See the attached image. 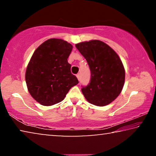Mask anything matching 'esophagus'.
Returning <instances> with one entry per match:
<instances>
[{
    "label": "esophagus",
    "mask_w": 156,
    "mask_h": 156,
    "mask_svg": "<svg viewBox=\"0 0 156 156\" xmlns=\"http://www.w3.org/2000/svg\"><path fill=\"white\" fill-rule=\"evenodd\" d=\"M76 77H77L78 80H80V73H78V74L76 75Z\"/></svg>",
    "instance_id": "esophagus-1"
}]
</instances>
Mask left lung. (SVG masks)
I'll return each instance as SVG.
<instances>
[{
    "instance_id": "8db88e82",
    "label": "left lung",
    "mask_w": 156,
    "mask_h": 156,
    "mask_svg": "<svg viewBox=\"0 0 156 156\" xmlns=\"http://www.w3.org/2000/svg\"><path fill=\"white\" fill-rule=\"evenodd\" d=\"M76 47L91 71L90 83L82 89L85 99L96 106L110 104L119 96L125 84V71L120 57L112 47L98 40L82 42Z\"/></svg>"
}]
</instances>
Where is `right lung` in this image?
Segmentation results:
<instances>
[{
	"instance_id": "right-lung-1",
	"label": "right lung",
	"mask_w": 156,
	"mask_h": 156,
	"mask_svg": "<svg viewBox=\"0 0 156 156\" xmlns=\"http://www.w3.org/2000/svg\"><path fill=\"white\" fill-rule=\"evenodd\" d=\"M72 48L67 41L51 38L34 52L26 69L25 80L31 96L43 106L61 102L78 83L67 61Z\"/></svg>"
}]
</instances>
